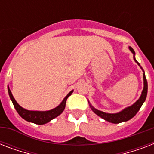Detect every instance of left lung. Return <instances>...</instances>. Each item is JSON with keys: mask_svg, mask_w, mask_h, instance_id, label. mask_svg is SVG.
I'll return each instance as SVG.
<instances>
[{"mask_svg": "<svg viewBox=\"0 0 154 154\" xmlns=\"http://www.w3.org/2000/svg\"><path fill=\"white\" fill-rule=\"evenodd\" d=\"M129 50L134 53V60H135V61L137 63V65L141 67L140 64H139V63L137 61L136 59H135V52H134V50L133 49V48H131V47H129ZM141 69L143 70V69L141 67ZM143 81L144 88L142 92H141V97H140V98H139L136 102L134 103V105H132L131 106H129V107L125 108V109H124L123 110H122L121 112H117V113H107V112H102V111L96 109L94 107H93L90 104H89V106L91 108V109L93 110L97 115H98L99 117H101V118H103V119L105 120V121H107V122H111V123H114V124L121 123V122H127V121H129V120H130L131 118H133V117L137 114V112H138L139 109H141V105H143V103L146 101V96H147V91H148V83H147V80H146L145 72H143Z\"/></svg>", "mask_w": 154, "mask_h": 154, "instance_id": "left-lung-1", "label": "left lung"}]
</instances>
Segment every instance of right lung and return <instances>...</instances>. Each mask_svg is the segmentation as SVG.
Here are the masks:
<instances>
[{
    "label": "right lung",
    "mask_w": 154,
    "mask_h": 154,
    "mask_svg": "<svg viewBox=\"0 0 154 154\" xmlns=\"http://www.w3.org/2000/svg\"><path fill=\"white\" fill-rule=\"evenodd\" d=\"M8 95L10 97V99L12 102H13L14 108L17 110V112H18V114L20 115V117H22L23 119H25V121L29 122H32L34 124L37 125H44L50 122L51 120L54 119L55 117L64 111L65 108V103H66V100L72 94L73 90L70 91L69 94H67V96L65 97L64 100L61 101L60 105H58L57 107L54 108L53 109L49 110V111H30V110H27L22 108L21 106L18 105V103L16 101V100L13 97V94L11 93L10 89L8 86Z\"/></svg>",
    "instance_id": "right-lung-1"
}]
</instances>
